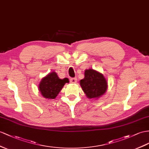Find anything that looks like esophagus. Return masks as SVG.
<instances>
[{
  "label": "esophagus",
  "mask_w": 149,
  "mask_h": 149,
  "mask_svg": "<svg viewBox=\"0 0 149 149\" xmlns=\"http://www.w3.org/2000/svg\"><path fill=\"white\" fill-rule=\"evenodd\" d=\"M70 81L71 83H75L76 82H77V79L76 78H71L70 79Z\"/></svg>",
  "instance_id": "esophagus-1"
}]
</instances>
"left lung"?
<instances>
[{
  "mask_svg": "<svg viewBox=\"0 0 149 149\" xmlns=\"http://www.w3.org/2000/svg\"><path fill=\"white\" fill-rule=\"evenodd\" d=\"M85 77L81 80L80 85L89 99L98 98L107 89V82L102 74L93 69L85 71Z\"/></svg>",
  "mask_w": 149,
  "mask_h": 149,
  "instance_id": "1",
  "label": "left lung"
}]
</instances>
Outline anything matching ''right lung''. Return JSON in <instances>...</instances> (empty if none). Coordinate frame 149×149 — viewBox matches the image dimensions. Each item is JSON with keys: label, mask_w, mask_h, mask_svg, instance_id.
<instances>
[{"label": "right lung", "mask_w": 149, "mask_h": 149, "mask_svg": "<svg viewBox=\"0 0 149 149\" xmlns=\"http://www.w3.org/2000/svg\"><path fill=\"white\" fill-rule=\"evenodd\" d=\"M68 82L67 78L60 79L55 72H53L41 80L39 85L40 91L44 97L55 99L65 84Z\"/></svg>", "instance_id": "right-lung-1"}]
</instances>
